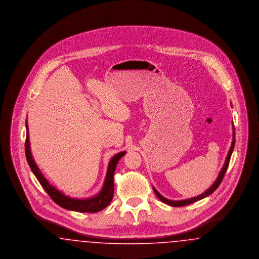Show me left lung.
Instances as JSON below:
<instances>
[{"mask_svg": "<svg viewBox=\"0 0 259 259\" xmlns=\"http://www.w3.org/2000/svg\"><path fill=\"white\" fill-rule=\"evenodd\" d=\"M232 130H233V139H232V144H231V147L229 148V151H228V153H227V156H226V158H225V161H224V164H223V166H222V170H221V172L219 174V176H218V178H217V180L214 181V183L212 184V185L209 186V188L204 192V193H202V194H200V195H198L196 197L193 198H188V199H185V200H170V199H167V198L164 197V196H162L160 193L155 189V187L154 186H152V188H153V191H154V193H155V195L158 197V199L160 200L161 202H163V203H165V204H167V205H169V206H172V207H183V206H185V205H189V204H192V203H194V202H196V201H199V200H201V199H204L205 197H207V196H209L219 186L221 185V183H222V179H223V177H224V174L226 172V170H227V168H228V164H229V161H230V158H231V155H232V152H233V149H234L235 147V128H234V124L232 122Z\"/></svg>", "mask_w": 259, "mask_h": 259, "instance_id": "1", "label": "left lung"}]
</instances>
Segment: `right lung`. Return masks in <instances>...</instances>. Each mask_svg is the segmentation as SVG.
<instances>
[{"mask_svg":"<svg viewBox=\"0 0 259 259\" xmlns=\"http://www.w3.org/2000/svg\"><path fill=\"white\" fill-rule=\"evenodd\" d=\"M26 142H25V154L28 161V164L37 178L38 183L44 187V189L48 192L51 199L58 204L60 207L69 210H74L79 212H98L100 210L107 208L111 203L113 197V175L116 168V165L119 159L123 157L126 151H121L116 153L111 157L108 165L107 175L105 178L104 185L98 193L92 197L79 198L70 197L63 193L59 189H57L54 185H51L48 179L42 175L37 163L34 160V157L31 152L30 148V140H29V128L26 121Z\"/></svg>","mask_w":259,"mask_h":259,"instance_id":"right-lung-1","label":"right lung"}]
</instances>
